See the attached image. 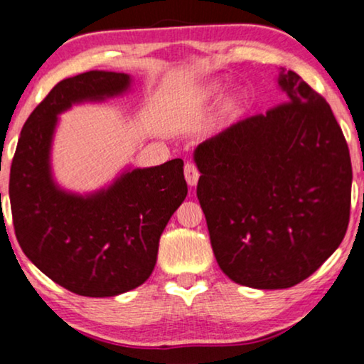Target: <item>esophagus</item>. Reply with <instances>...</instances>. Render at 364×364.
<instances>
[{"instance_id": "obj_1", "label": "esophagus", "mask_w": 364, "mask_h": 364, "mask_svg": "<svg viewBox=\"0 0 364 364\" xmlns=\"http://www.w3.org/2000/svg\"><path fill=\"white\" fill-rule=\"evenodd\" d=\"M183 173H186V181H187L188 186H191V187L197 186L198 177H200V172L197 171V167L193 166L192 162L186 164V168H183Z\"/></svg>"}]
</instances>
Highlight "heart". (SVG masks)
Masks as SVG:
<instances>
[{
	"label": "heart",
	"instance_id": "1",
	"mask_svg": "<svg viewBox=\"0 0 364 364\" xmlns=\"http://www.w3.org/2000/svg\"><path fill=\"white\" fill-rule=\"evenodd\" d=\"M222 81L220 79H213V81L207 82L200 91L197 92V101L208 102L220 92ZM247 106V94L243 92V89L235 87L232 91H228L222 99L220 104V121H232L233 117H237L243 109Z\"/></svg>",
	"mask_w": 364,
	"mask_h": 364
}]
</instances>
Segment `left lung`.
Wrapping results in <instances>:
<instances>
[{"instance_id":"1","label":"left lung","mask_w":364,"mask_h":364,"mask_svg":"<svg viewBox=\"0 0 364 364\" xmlns=\"http://www.w3.org/2000/svg\"><path fill=\"white\" fill-rule=\"evenodd\" d=\"M283 104L193 151L213 255L238 285L280 290L316 272L350 222L351 159L331 107L280 69Z\"/></svg>"}]
</instances>
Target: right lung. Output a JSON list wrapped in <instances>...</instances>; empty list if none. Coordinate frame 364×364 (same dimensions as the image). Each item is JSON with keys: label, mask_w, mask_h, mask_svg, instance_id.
I'll use <instances>...</instances> for the list:
<instances>
[{"label": "right lung", "mask_w": 364, "mask_h": 364, "mask_svg": "<svg viewBox=\"0 0 364 364\" xmlns=\"http://www.w3.org/2000/svg\"><path fill=\"white\" fill-rule=\"evenodd\" d=\"M124 73L89 71L63 79L31 112L9 173L14 233L44 275L82 296L134 290L156 267L159 240L187 197L183 161L124 168L109 186L76 193L54 181L53 139L59 114L131 89Z\"/></svg>", "instance_id": "add662e5"}]
</instances>
